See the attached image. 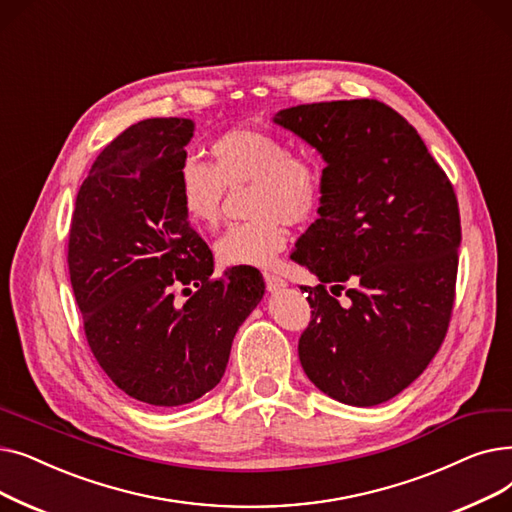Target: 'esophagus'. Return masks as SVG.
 Here are the masks:
<instances>
[{
    "mask_svg": "<svg viewBox=\"0 0 512 512\" xmlns=\"http://www.w3.org/2000/svg\"><path fill=\"white\" fill-rule=\"evenodd\" d=\"M264 281H266V289L269 291H281L287 287V281L281 279L279 275H273V273H264Z\"/></svg>",
    "mask_w": 512,
    "mask_h": 512,
    "instance_id": "obj_1",
    "label": "esophagus"
}]
</instances>
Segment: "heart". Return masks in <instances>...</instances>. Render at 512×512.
I'll list each match as a JSON object with an SVG mask.
<instances>
[{
    "mask_svg": "<svg viewBox=\"0 0 512 512\" xmlns=\"http://www.w3.org/2000/svg\"><path fill=\"white\" fill-rule=\"evenodd\" d=\"M210 166L185 162L179 170V204L187 221L212 229L221 221L223 191L252 183L250 223L229 227L214 243L223 266H271L285 246V221L304 223L323 198V173L308 156L291 154L275 133L229 129L210 143Z\"/></svg>",
    "mask_w": 512,
    "mask_h": 512,
    "instance_id": "b5f03b06",
    "label": "heart"
}]
</instances>
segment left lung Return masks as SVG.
Segmentation results:
<instances>
[{"label":"left lung","instance_id":"1","mask_svg":"<svg viewBox=\"0 0 512 512\" xmlns=\"http://www.w3.org/2000/svg\"><path fill=\"white\" fill-rule=\"evenodd\" d=\"M273 123L327 164L319 218L291 252L321 281L304 287L302 369L337 402L377 406L415 381L446 337L460 246L452 183L415 127L377 100L294 106Z\"/></svg>","mask_w":512,"mask_h":512}]
</instances>
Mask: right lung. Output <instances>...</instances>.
<instances>
[{
  "label": "right lung",
  "instance_id": "obj_1",
  "mask_svg": "<svg viewBox=\"0 0 512 512\" xmlns=\"http://www.w3.org/2000/svg\"><path fill=\"white\" fill-rule=\"evenodd\" d=\"M193 129L189 118H148L106 145L77 193L68 237L87 344L127 396L152 406L210 392L264 296L254 266L212 279V252L181 210L177 179ZM181 284L199 289L185 305L174 298Z\"/></svg>",
  "mask_w": 512,
  "mask_h": 512
}]
</instances>
